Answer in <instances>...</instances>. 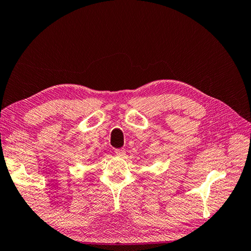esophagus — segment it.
<instances>
[{"label": "esophagus", "mask_w": 251, "mask_h": 251, "mask_svg": "<svg viewBox=\"0 0 251 251\" xmlns=\"http://www.w3.org/2000/svg\"><path fill=\"white\" fill-rule=\"evenodd\" d=\"M115 154L117 156H124L125 155V150H124V148H118V150H115Z\"/></svg>", "instance_id": "34e87169"}]
</instances>
